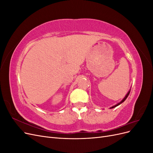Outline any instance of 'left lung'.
<instances>
[{
  "mask_svg": "<svg viewBox=\"0 0 153 153\" xmlns=\"http://www.w3.org/2000/svg\"><path fill=\"white\" fill-rule=\"evenodd\" d=\"M129 92H130V91H129V92H128V94H127L126 95V96H125V97H124V99H123V100H122V101H121V102H120V103H118V104H117L116 105H114V106H112V108H114V107H115V106H117L119 105H120V104H121V103H122L123 102H124V101L125 100H126V98H128V95L129 94Z\"/></svg>",
  "mask_w": 153,
  "mask_h": 153,
  "instance_id": "left-lung-1",
  "label": "left lung"
}]
</instances>
